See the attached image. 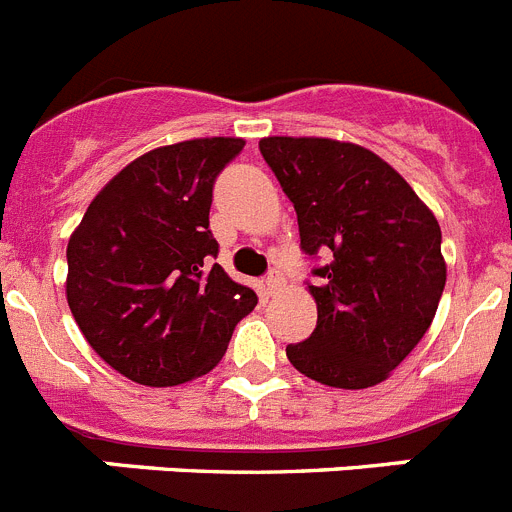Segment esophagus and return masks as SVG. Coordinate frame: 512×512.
I'll use <instances>...</instances> for the list:
<instances>
[{"label":"esophagus","instance_id":"esophagus-1","mask_svg":"<svg viewBox=\"0 0 512 512\" xmlns=\"http://www.w3.org/2000/svg\"><path fill=\"white\" fill-rule=\"evenodd\" d=\"M282 284H284V277L279 274V271H269V274L264 277V289L269 292V295H274Z\"/></svg>","mask_w":512,"mask_h":512}]
</instances>
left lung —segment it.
Wrapping results in <instances>:
<instances>
[{
	"mask_svg": "<svg viewBox=\"0 0 512 512\" xmlns=\"http://www.w3.org/2000/svg\"><path fill=\"white\" fill-rule=\"evenodd\" d=\"M259 148L295 205L302 251L330 253L307 284L318 325L289 343L287 359L328 387L384 382L431 328L446 287L438 220L387 161L354 143L274 135Z\"/></svg>",
	"mask_w": 512,
	"mask_h": 512,
	"instance_id": "obj_1",
	"label": "left lung"
}]
</instances>
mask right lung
<instances>
[{
  "mask_svg": "<svg viewBox=\"0 0 512 512\" xmlns=\"http://www.w3.org/2000/svg\"><path fill=\"white\" fill-rule=\"evenodd\" d=\"M243 138H194L143 153L71 233L66 300L89 346L122 377L171 387L215 369L256 307L210 230L212 184Z\"/></svg>",
  "mask_w": 512,
  "mask_h": 512,
  "instance_id": "1",
  "label": "right lung"
}]
</instances>
